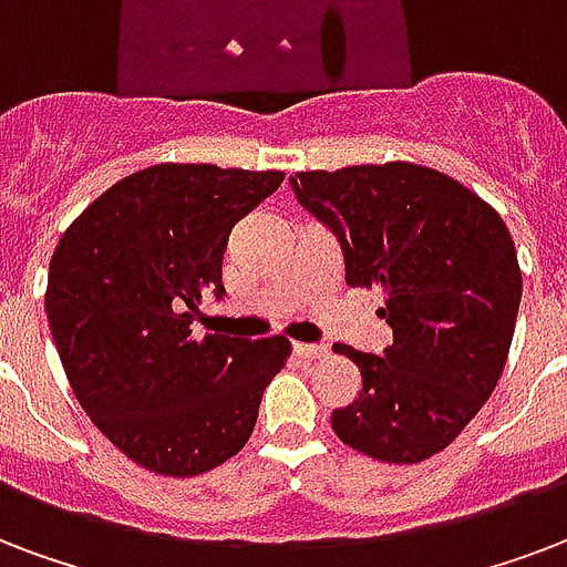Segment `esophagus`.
Here are the masks:
<instances>
[{"label":"esophagus","instance_id":"esophagus-1","mask_svg":"<svg viewBox=\"0 0 567 567\" xmlns=\"http://www.w3.org/2000/svg\"><path fill=\"white\" fill-rule=\"evenodd\" d=\"M293 351L300 357H309V360H318V357H327V344H318V341H293Z\"/></svg>","mask_w":567,"mask_h":567}]
</instances>
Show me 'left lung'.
Wrapping results in <instances>:
<instances>
[{
	"label": "left lung",
	"instance_id": "obj_1",
	"mask_svg": "<svg viewBox=\"0 0 567 567\" xmlns=\"http://www.w3.org/2000/svg\"><path fill=\"white\" fill-rule=\"evenodd\" d=\"M291 189L339 240L344 282L386 293L392 344H336L362 386L332 410V431L386 464L437 455L491 399L512 348L524 279L503 216L413 163L297 172Z\"/></svg>",
	"mask_w": 567,
	"mask_h": 567
}]
</instances>
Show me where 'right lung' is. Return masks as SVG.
Masks as SVG:
<instances>
[{"instance_id":"1","label":"right lung","mask_w":567,"mask_h":567,"mask_svg":"<svg viewBox=\"0 0 567 567\" xmlns=\"http://www.w3.org/2000/svg\"><path fill=\"white\" fill-rule=\"evenodd\" d=\"M282 172L163 163L106 189L62 235L47 318L73 395L112 446L159 475L237 455L288 339H235L189 323L223 300L231 228Z\"/></svg>"}]
</instances>
